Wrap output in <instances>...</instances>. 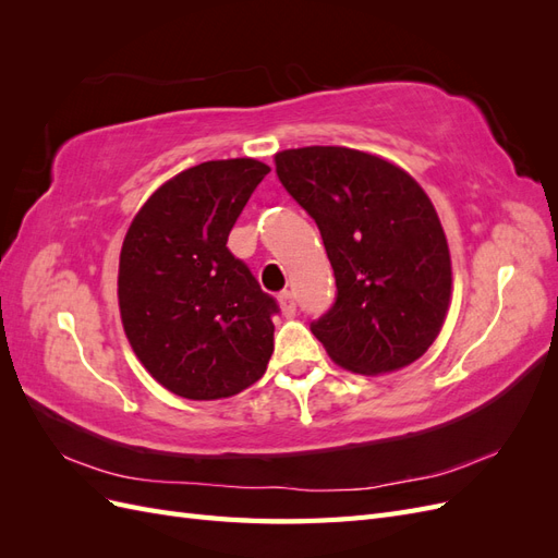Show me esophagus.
Wrapping results in <instances>:
<instances>
[{"mask_svg": "<svg viewBox=\"0 0 558 558\" xmlns=\"http://www.w3.org/2000/svg\"><path fill=\"white\" fill-rule=\"evenodd\" d=\"M279 305H281V312L286 314V316H295V295H293V291H281L279 293Z\"/></svg>", "mask_w": 558, "mask_h": 558, "instance_id": "esophagus-1", "label": "esophagus"}]
</instances>
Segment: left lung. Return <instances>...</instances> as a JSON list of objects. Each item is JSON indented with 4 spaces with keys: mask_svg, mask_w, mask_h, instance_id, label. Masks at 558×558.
<instances>
[{
    "mask_svg": "<svg viewBox=\"0 0 558 558\" xmlns=\"http://www.w3.org/2000/svg\"><path fill=\"white\" fill-rule=\"evenodd\" d=\"M275 162L316 221L335 272L332 307L312 324L328 356L359 375L424 356L451 298L449 246L424 189L388 160L344 146L289 148Z\"/></svg>",
    "mask_w": 558,
    "mask_h": 558,
    "instance_id": "1",
    "label": "left lung"
}]
</instances>
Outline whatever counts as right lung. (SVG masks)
<instances>
[{
    "label": "right lung",
    "mask_w": 558,
    "mask_h": 558,
    "mask_svg": "<svg viewBox=\"0 0 558 558\" xmlns=\"http://www.w3.org/2000/svg\"><path fill=\"white\" fill-rule=\"evenodd\" d=\"M269 167L209 160L162 183L134 216L118 265L128 340L150 377L191 400L244 391L275 351L279 305L228 234Z\"/></svg>",
    "instance_id": "1"
}]
</instances>
